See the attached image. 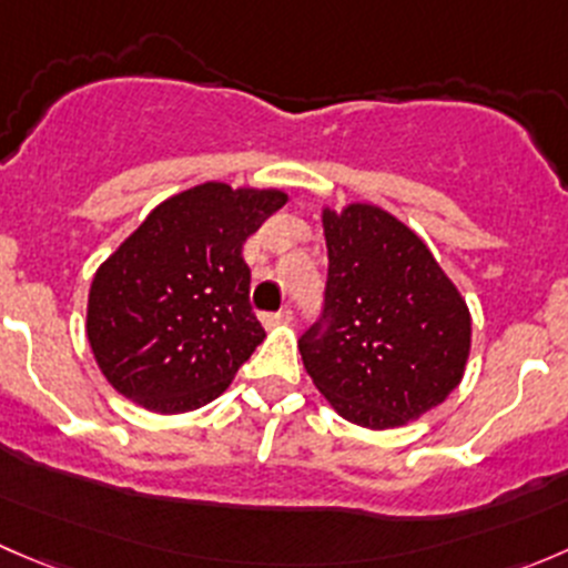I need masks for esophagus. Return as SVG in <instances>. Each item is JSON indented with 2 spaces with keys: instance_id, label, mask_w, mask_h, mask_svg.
<instances>
[{
  "instance_id": "34e87169",
  "label": "esophagus",
  "mask_w": 568,
  "mask_h": 568,
  "mask_svg": "<svg viewBox=\"0 0 568 568\" xmlns=\"http://www.w3.org/2000/svg\"><path fill=\"white\" fill-rule=\"evenodd\" d=\"M261 321H263V326H266V329H272V326L291 324V321H294V313H291L288 307H285V311H280V313H266V316H263Z\"/></svg>"
}]
</instances>
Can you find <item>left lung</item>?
Wrapping results in <instances>:
<instances>
[{"label": "left lung", "instance_id": "8db88e82", "mask_svg": "<svg viewBox=\"0 0 568 568\" xmlns=\"http://www.w3.org/2000/svg\"><path fill=\"white\" fill-rule=\"evenodd\" d=\"M326 321L300 341L326 404L371 432L409 426L462 385L473 316L409 225L374 203L321 205Z\"/></svg>", "mask_w": 568, "mask_h": 568}]
</instances>
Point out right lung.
<instances>
[{"mask_svg": "<svg viewBox=\"0 0 568 568\" xmlns=\"http://www.w3.org/2000/svg\"><path fill=\"white\" fill-rule=\"evenodd\" d=\"M285 203L274 186L197 183L162 200L95 268L84 332L114 390L183 415L231 387L266 337L242 247Z\"/></svg>", "mask_w": 568, "mask_h": 568, "instance_id": "add662e5", "label": "right lung"}]
</instances>
